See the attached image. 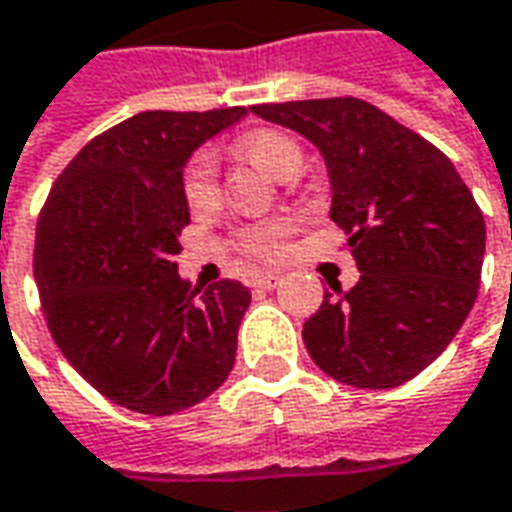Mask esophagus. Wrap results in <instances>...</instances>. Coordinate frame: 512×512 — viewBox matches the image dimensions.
<instances>
[{
  "label": "esophagus",
  "instance_id": "34e87169",
  "mask_svg": "<svg viewBox=\"0 0 512 512\" xmlns=\"http://www.w3.org/2000/svg\"><path fill=\"white\" fill-rule=\"evenodd\" d=\"M283 283V274L280 271H266V274H257L252 285L260 288V291H271V288H277V285Z\"/></svg>",
  "mask_w": 512,
  "mask_h": 512
}]
</instances>
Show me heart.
<instances>
[{
  "mask_svg": "<svg viewBox=\"0 0 512 512\" xmlns=\"http://www.w3.org/2000/svg\"><path fill=\"white\" fill-rule=\"evenodd\" d=\"M241 154L274 179H285L300 168V148L291 137L280 131H255L241 142ZM182 193L193 210H204L215 204L218 182H215V159L210 151H196L187 159L182 173ZM288 227L283 221H260L241 229L238 243L243 252L255 257H274L283 249Z\"/></svg>",
  "mask_w": 512,
  "mask_h": 512,
  "instance_id": "b5f03b06",
  "label": "heart"
}]
</instances>
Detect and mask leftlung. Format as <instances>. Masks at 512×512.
Returning a JSON list of instances; mask_svg holds the SVG:
<instances>
[{
    "mask_svg": "<svg viewBox=\"0 0 512 512\" xmlns=\"http://www.w3.org/2000/svg\"><path fill=\"white\" fill-rule=\"evenodd\" d=\"M325 159L330 218L361 271L325 294L302 339L319 370L392 389L426 370L468 319L485 257V218L443 151L358 97L252 109Z\"/></svg>",
    "mask_w": 512,
    "mask_h": 512,
    "instance_id": "obj_1",
    "label": "left lung"
}]
</instances>
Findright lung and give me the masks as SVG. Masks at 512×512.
<instances>
[{
  "label": "right lung",
  "mask_w": 512,
  "mask_h": 512,
  "mask_svg": "<svg viewBox=\"0 0 512 512\" xmlns=\"http://www.w3.org/2000/svg\"><path fill=\"white\" fill-rule=\"evenodd\" d=\"M243 106L142 111L83 145L36 227L38 294L55 344L92 387L139 415H176L227 381L252 302L238 280L179 277L190 224L182 173Z\"/></svg>",
  "instance_id": "1"
}]
</instances>
